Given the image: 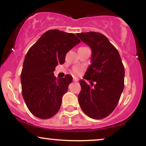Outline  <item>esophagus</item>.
<instances>
[{"mask_svg": "<svg viewBox=\"0 0 146 146\" xmlns=\"http://www.w3.org/2000/svg\"><path fill=\"white\" fill-rule=\"evenodd\" d=\"M79 79L78 78H75V77H73V81L74 82H78Z\"/></svg>", "mask_w": 146, "mask_h": 146, "instance_id": "esophagus-1", "label": "esophagus"}]
</instances>
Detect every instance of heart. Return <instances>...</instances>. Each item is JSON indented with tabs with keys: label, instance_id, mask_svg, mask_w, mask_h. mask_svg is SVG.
I'll return each mask as SVG.
<instances>
[{
	"label": "heart",
	"instance_id": "b5f03b06",
	"mask_svg": "<svg viewBox=\"0 0 146 146\" xmlns=\"http://www.w3.org/2000/svg\"><path fill=\"white\" fill-rule=\"evenodd\" d=\"M82 71V67H78V66H77V67H75L73 68V73L75 75L80 74Z\"/></svg>",
	"mask_w": 146,
	"mask_h": 146
}]
</instances>
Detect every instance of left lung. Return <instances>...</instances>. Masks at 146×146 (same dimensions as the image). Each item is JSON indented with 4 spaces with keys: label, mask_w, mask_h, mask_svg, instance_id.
<instances>
[{
    "label": "left lung",
    "mask_w": 146,
    "mask_h": 146,
    "mask_svg": "<svg viewBox=\"0 0 146 146\" xmlns=\"http://www.w3.org/2000/svg\"><path fill=\"white\" fill-rule=\"evenodd\" d=\"M76 35L92 50L91 64L84 76L90 85L80 80L79 103L87 116L101 119L112 113L119 101L124 88V66L117 49L104 35L94 31Z\"/></svg>",
    "instance_id": "1"
}]
</instances>
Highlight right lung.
Wrapping results in <instances>:
<instances>
[{
  "label": "right lung",
  "mask_w": 146,
  "mask_h": 146,
  "mask_svg": "<svg viewBox=\"0 0 146 146\" xmlns=\"http://www.w3.org/2000/svg\"><path fill=\"white\" fill-rule=\"evenodd\" d=\"M80 40L75 34L57 29L48 30L29 48L21 75L22 95L29 111L46 119L60 110L62 99L67 92L73 77L57 79L53 71Z\"/></svg>",
  "instance_id": "1"
}]
</instances>
